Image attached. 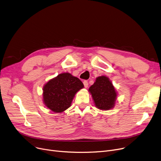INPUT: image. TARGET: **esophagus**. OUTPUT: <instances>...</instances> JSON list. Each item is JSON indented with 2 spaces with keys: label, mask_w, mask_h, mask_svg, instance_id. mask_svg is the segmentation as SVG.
Here are the masks:
<instances>
[{
  "label": "esophagus",
  "mask_w": 161,
  "mask_h": 161,
  "mask_svg": "<svg viewBox=\"0 0 161 161\" xmlns=\"http://www.w3.org/2000/svg\"><path fill=\"white\" fill-rule=\"evenodd\" d=\"M83 85H84V87H85L86 88H87L88 86H89V83L87 82V81H83Z\"/></svg>",
  "instance_id": "1"
}]
</instances>
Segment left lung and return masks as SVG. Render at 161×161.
Returning <instances> with one entry per match:
<instances>
[{
  "label": "left lung",
  "mask_w": 161,
  "mask_h": 161,
  "mask_svg": "<svg viewBox=\"0 0 161 161\" xmlns=\"http://www.w3.org/2000/svg\"><path fill=\"white\" fill-rule=\"evenodd\" d=\"M88 91L97 108L100 110H109L114 108L118 92L107 76L97 77Z\"/></svg>",
  "instance_id": "left-lung-1"
}]
</instances>
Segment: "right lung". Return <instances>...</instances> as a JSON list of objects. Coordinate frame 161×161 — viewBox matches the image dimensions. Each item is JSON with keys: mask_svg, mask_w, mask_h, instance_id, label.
Returning <instances> with one entry per match:
<instances>
[{"mask_svg": "<svg viewBox=\"0 0 161 161\" xmlns=\"http://www.w3.org/2000/svg\"><path fill=\"white\" fill-rule=\"evenodd\" d=\"M83 87L81 80L70 73L59 74L44 86L43 103L51 111L62 113L71 106L75 94Z\"/></svg>", "mask_w": 161, "mask_h": 161, "instance_id": "right-lung-1", "label": "right lung"}]
</instances>
